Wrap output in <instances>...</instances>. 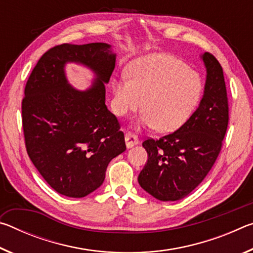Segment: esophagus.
<instances>
[{
    "mask_svg": "<svg viewBox=\"0 0 253 253\" xmlns=\"http://www.w3.org/2000/svg\"><path fill=\"white\" fill-rule=\"evenodd\" d=\"M125 142H126V146L127 148H131L132 146H135V145L138 144V137H137L135 134H132V132L128 131L126 132L125 135Z\"/></svg>",
    "mask_w": 253,
    "mask_h": 253,
    "instance_id": "34e87169",
    "label": "esophagus"
}]
</instances>
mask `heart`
Masks as SVG:
<instances>
[{"instance_id": "obj_1", "label": "heart", "mask_w": 253, "mask_h": 253, "mask_svg": "<svg viewBox=\"0 0 253 253\" xmlns=\"http://www.w3.org/2000/svg\"><path fill=\"white\" fill-rule=\"evenodd\" d=\"M127 79L113 81V109L125 116L142 105L144 125L173 131L192 116L202 97L203 84L195 71L169 54H148L130 62Z\"/></svg>"}]
</instances>
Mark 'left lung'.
<instances>
[{"label":"left lung","instance_id":"1","mask_svg":"<svg viewBox=\"0 0 253 253\" xmlns=\"http://www.w3.org/2000/svg\"><path fill=\"white\" fill-rule=\"evenodd\" d=\"M201 58L207 80L198 109L177 130L143 143L148 160L138 183L160 201H178L199 186L219 156L228 128L223 70L213 54L204 52Z\"/></svg>","mask_w":253,"mask_h":253}]
</instances>
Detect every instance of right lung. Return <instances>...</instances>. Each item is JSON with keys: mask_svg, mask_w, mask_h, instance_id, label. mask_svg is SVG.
<instances>
[{"mask_svg": "<svg viewBox=\"0 0 253 253\" xmlns=\"http://www.w3.org/2000/svg\"><path fill=\"white\" fill-rule=\"evenodd\" d=\"M76 62L96 76L81 92L67 83L64 66ZM116 54L102 42L63 43L42 55L25 84L22 125L33 165L58 193L84 198L104 183L109 162L125 152V136L105 104Z\"/></svg>", "mask_w": 253, "mask_h": 253, "instance_id": "add662e5", "label": "right lung"}]
</instances>
